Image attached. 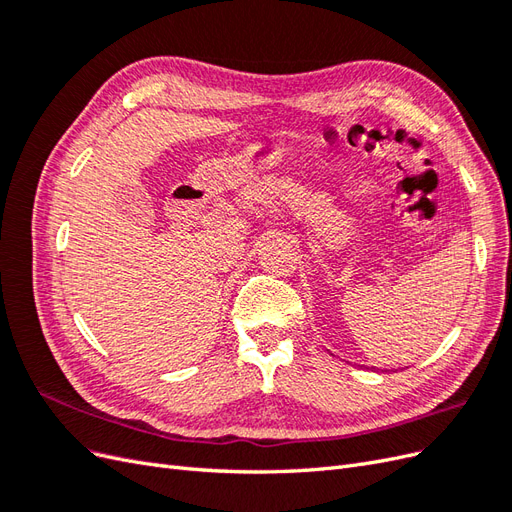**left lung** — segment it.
Returning a JSON list of instances; mask_svg holds the SVG:
<instances>
[{"instance_id": "obj_1", "label": "left lung", "mask_w": 512, "mask_h": 512, "mask_svg": "<svg viewBox=\"0 0 512 512\" xmlns=\"http://www.w3.org/2000/svg\"><path fill=\"white\" fill-rule=\"evenodd\" d=\"M371 369H376V367H371Z\"/></svg>"}]
</instances>
